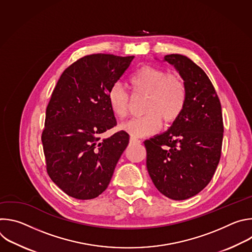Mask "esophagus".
<instances>
[{"label":"esophagus","mask_w":252,"mask_h":252,"mask_svg":"<svg viewBox=\"0 0 252 252\" xmlns=\"http://www.w3.org/2000/svg\"><path fill=\"white\" fill-rule=\"evenodd\" d=\"M129 140H130V142H132V143H139V142H140V140H139L138 138L134 137V136H130Z\"/></svg>","instance_id":"1"}]
</instances>
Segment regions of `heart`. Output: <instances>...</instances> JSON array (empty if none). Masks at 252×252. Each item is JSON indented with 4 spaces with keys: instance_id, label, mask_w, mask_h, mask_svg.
Here are the masks:
<instances>
[{
    "instance_id": "b5f03b06",
    "label": "heart",
    "mask_w": 252,
    "mask_h": 252,
    "mask_svg": "<svg viewBox=\"0 0 252 252\" xmlns=\"http://www.w3.org/2000/svg\"><path fill=\"white\" fill-rule=\"evenodd\" d=\"M128 85L134 96L146 95L142 106L145 116L132 119L121 126L131 136H146L157 132L161 120L168 125L175 122L187 102V86L183 78L168 74L165 69L143 65L131 75ZM107 102L118 119H125L129 107V95L120 85L115 84L107 92Z\"/></svg>"
}]
</instances>
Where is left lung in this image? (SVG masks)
<instances>
[{
	"instance_id": "left-lung-1",
	"label": "left lung",
	"mask_w": 252,
	"mask_h": 252,
	"mask_svg": "<svg viewBox=\"0 0 252 252\" xmlns=\"http://www.w3.org/2000/svg\"><path fill=\"white\" fill-rule=\"evenodd\" d=\"M187 86V102L172 126L145 141L147 167L156 188L166 197L185 200L211 181L221 156V104L201 67L186 56L164 57Z\"/></svg>"
}]
</instances>
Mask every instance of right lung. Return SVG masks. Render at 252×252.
Listing matches in <instances>:
<instances>
[{
	"instance_id": "1",
	"label": "right lung",
	"mask_w": 252,
	"mask_h": 252,
	"mask_svg": "<svg viewBox=\"0 0 252 252\" xmlns=\"http://www.w3.org/2000/svg\"><path fill=\"white\" fill-rule=\"evenodd\" d=\"M133 56L94 54L66 67L46 111L42 142L47 171L67 195L93 199L109 186L129 135L117 126L107 92L129 66Z\"/></svg>"
}]
</instances>
